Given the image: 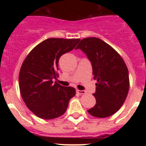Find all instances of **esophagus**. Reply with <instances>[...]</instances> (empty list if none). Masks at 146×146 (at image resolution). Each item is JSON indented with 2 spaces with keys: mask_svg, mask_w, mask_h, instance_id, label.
<instances>
[{
  "mask_svg": "<svg viewBox=\"0 0 146 146\" xmlns=\"http://www.w3.org/2000/svg\"><path fill=\"white\" fill-rule=\"evenodd\" d=\"M76 92H77L78 94H80V95H84V94H85V90H77Z\"/></svg>",
  "mask_w": 146,
  "mask_h": 146,
  "instance_id": "obj_1",
  "label": "esophagus"
}]
</instances>
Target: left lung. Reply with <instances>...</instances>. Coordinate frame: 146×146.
Wrapping results in <instances>:
<instances>
[{"label":"left lung","instance_id":"left-lung-1","mask_svg":"<svg viewBox=\"0 0 146 146\" xmlns=\"http://www.w3.org/2000/svg\"><path fill=\"white\" fill-rule=\"evenodd\" d=\"M76 48L87 55L92 66L93 78L97 80L96 91L92 94L96 104L88 113L98 118L115 114L129 90V70L124 61L111 46L96 37L82 39Z\"/></svg>","mask_w":146,"mask_h":146}]
</instances>
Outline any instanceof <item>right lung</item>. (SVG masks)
<instances>
[{"mask_svg":"<svg viewBox=\"0 0 146 146\" xmlns=\"http://www.w3.org/2000/svg\"><path fill=\"white\" fill-rule=\"evenodd\" d=\"M80 40L49 38L36 45L23 61L19 74L20 94L28 109L39 118L61 117L76 95L74 88L52 80L58 77L60 57L73 50Z\"/></svg>","mask_w":146,"mask_h":146,"instance_id":"right-lung-1","label":"right lung"}]
</instances>
